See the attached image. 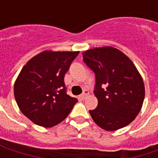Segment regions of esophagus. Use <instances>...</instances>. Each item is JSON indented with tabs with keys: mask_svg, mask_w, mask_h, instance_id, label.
<instances>
[{
	"mask_svg": "<svg viewBox=\"0 0 158 158\" xmlns=\"http://www.w3.org/2000/svg\"><path fill=\"white\" fill-rule=\"evenodd\" d=\"M88 95H89V91H88V90H85V92L83 93L82 95L80 96V98H81L82 100H84L86 96H88Z\"/></svg>",
	"mask_w": 158,
	"mask_h": 158,
	"instance_id": "34e87169",
	"label": "esophagus"
}]
</instances>
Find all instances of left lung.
I'll return each instance as SVG.
<instances>
[{
	"mask_svg": "<svg viewBox=\"0 0 158 158\" xmlns=\"http://www.w3.org/2000/svg\"><path fill=\"white\" fill-rule=\"evenodd\" d=\"M84 62L96 73V109L93 121L102 129L114 131L125 127L138 115L145 98V85L135 65L113 46L89 49Z\"/></svg>",
	"mask_w": 158,
	"mask_h": 158,
	"instance_id": "1",
	"label": "left lung"
}]
</instances>
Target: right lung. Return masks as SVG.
<instances>
[{"instance_id":"add662e5","label":"right lung","mask_w":158,"mask_h":158,"mask_svg":"<svg viewBox=\"0 0 158 158\" xmlns=\"http://www.w3.org/2000/svg\"><path fill=\"white\" fill-rule=\"evenodd\" d=\"M79 52L44 51L29 60L14 83L20 111L44 128L58 124L78 100L66 93L64 76Z\"/></svg>"}]
</instances>
